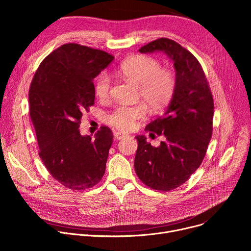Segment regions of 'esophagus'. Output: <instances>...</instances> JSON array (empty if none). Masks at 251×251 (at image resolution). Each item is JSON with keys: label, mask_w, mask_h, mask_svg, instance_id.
I'll return each mask as SVG.
<instances>
[{"label": "esophagus", "mask_w": 251, "mask_h": 251, "mask_svg": "<svg viewBox=\"0 0 251 251\" xmlns=\"http://www.w3.org/2000/svg\"><path fill=\"white\" fill-rule=\"evenodd\" d=\"M125 136H127V134H126V133H123V132H120V131H117V132H115V133H114V137H115V139H118V140H120V139L124 138Z\"/></svg>", "instance_id": "esophagus-1"}]
</instances>
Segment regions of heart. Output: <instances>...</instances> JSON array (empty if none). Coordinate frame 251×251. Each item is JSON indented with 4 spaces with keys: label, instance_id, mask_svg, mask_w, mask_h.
I'll list each match as a JSON object with an SVG mask.
<instances>
[{
    "label": "heart",
    "instance_id": "heart-1",
    "mask_svg": "<svg viewBox=\"0 0 251 251\" xmlns=\"http://www.w3.org/2000/svg\"><path fill=\"white\" fill-rule=\"evenodd\" d=\"M118 73L139 85L141 97L153 109H161L173 97L176 90V76L172 70L162 68L161 62L150 55H135L124 60ZM111 78L103 73L94 82V92L101 100H107L111 93ZM145 104L119 105L107 115V122L124 131L133 129L137 122L147 116Z\"/></svg>",
    "mask_w": 251,
    "mask_h": 251
}]
</instances>
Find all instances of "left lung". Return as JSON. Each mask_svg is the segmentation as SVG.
Returning <instances> with one entry per match:
<instances>
[{"instance_id": "8db88e82", "label": "left lung", "mask_w": 251, "mask_h": 251, "mask_svg": "<svg viewBox=\"0 0 251 251\" xmlns=\"http://www.w3.org/2000/svg\"><path fill=\"white\" fill-rule=\"evenodd\" d=\"M166 52L174 61L176 90L164 115L145 130L165 135L159 147L145 136H136L134 167L147 187L168 192L186 183L201 166L212 135L213 98L203 69L196 56L173 40L161 38L139 51Z\"/></svg>"}]
</instances>
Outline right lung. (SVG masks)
Here are the masks:
<instances>
[{"label":"right lung","instance_id":"add662e5","mask_svg":"<svg viewBox=\"0 0 251 251\" xmlns=\"http://www.w3.org/2000/svg\"><path fill=\"white\" fill-rule=\"evenodd\" d=\"M113 58L104 50L66 44L42 61L31 80L29 116L39 155L51 176L67 189H90L105 173L112 131L101 126L91 138L78 128L83 111L94 105L93 78Z\"/></svg>","mask_w":251,"mask_h":251}]
</instances>
